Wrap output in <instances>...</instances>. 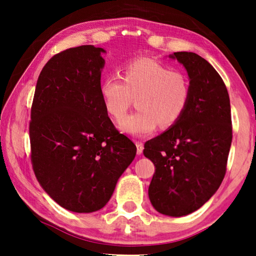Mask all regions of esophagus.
<instances>
[{"label": "esophagus", "instance_id": "obj_1", "mask_svg": "<svg viewBox=\"0 0 256 256\" xmlns=\"http://www.w3.org/2000/svg\"><path fill=\"white\" fill-rule=\"evenodd\" d=\"M136 154H141L142 152H144V144L142 142H136Z\"/></svg>", "mask_w": 256, "mask_h": 256}]
</instances>
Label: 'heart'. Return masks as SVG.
<instances>
[{"label": "heart", "mask_w": 256, "mask_h": 256, "mask_svg": "<svg viewBox=\"0 0 256 256\" xmlns=\"http://www.w3.org/2000/svg\"><path fill=\"white\" fill-rule=\"evenodd\" d=\"M99 90L106 112L118 122L126 115L132 98H136L138 110L120 124V131L133 136H149L158 124L167 128L176 123L188 105L190 94L186 76L151 58L125 64L120 78H105Z\"/></svg>", "instance_id": "obj_1"}]
</instances>
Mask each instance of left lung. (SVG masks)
Wrapping results in <instances>:
<instances>
[{"mask_svg": "<svg viewBox=\"0 0 256 256\" xmlns=\"http://www.w3.org/2000/svg\"><path fill=\"white\" fill-rule=\"evenodd\" d=\"M188 71L190 102L182 118L146 141L144 154L156 170L149 186L159 214H192L216 192L226 174L232 128L226 86L214 68L190 52L170 55Z\"/></svg>", "mask_w": 256, "mask_h": 256, "instance_id": "1", "label": "left lung"}]
</instances>
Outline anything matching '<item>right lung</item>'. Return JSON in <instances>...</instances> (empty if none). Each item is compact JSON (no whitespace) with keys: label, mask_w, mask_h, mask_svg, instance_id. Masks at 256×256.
<instances>
[{"label":"right lung","mask_w":256,"mask_h":256,"mask_svg":"<svg viewBox=\"0 0 256 256\" xmlns=\"http://www.w3.org/2000/svg\"><path fill=\"white\" fill-rule=\"evenodd\" d=\"M102 53L84 45L54 55L38 76L30 115L34 175L58 204L78 214L105 206L136 154L104 107Z\"/></svg>","instance_id":"obj_1"}]
</instances>
